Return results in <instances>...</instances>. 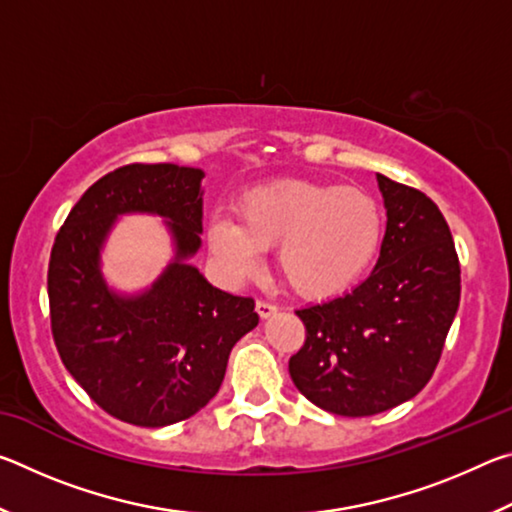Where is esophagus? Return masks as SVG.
Instances as JSON below:
<instances>
[{"label": "esophagus", "instance_id": "esophagus-1", "mask_svg": "<svg viewBox=\"0 0 512 512\" xmlns=\"http://www.w3.org/2000/svg\"><path fill=\"white\" fill-rule=\"evenodd\" d=\"M255 309H257L259 318H268V316H273L275 311H277V307L273 305V302H268V300H257L255 302Z\"/></svg>", "mask_w": 512, "mask_h": 512}]
</instances>
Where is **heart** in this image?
<instances>
[{
    "instance_id": "heart-1",
    "label": "heart",
    "mask_w": 512,
    "mask_h": 512,
    "mask_svg": "<svg viewBox=\"0 0 512 512\" xmlns=\"http://www.w3.org/2000/svg\"><path fill=\"white\" fill-rule=\"evenodd\" d=\"M384 237V212L361 187L275 180L237 203V221L214 219L210 246L237 271L275 248V271L300 298L323 300L368 271Z\"/></svg>"
}]
</instances>
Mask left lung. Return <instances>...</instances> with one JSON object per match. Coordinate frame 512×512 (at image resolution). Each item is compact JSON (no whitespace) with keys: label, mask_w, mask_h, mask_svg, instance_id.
<instances>
[{"label":"left lung","mask_w":512,"mask_h":512,"mask_svg":"<svg viewBox=\"0 0 512 512\" xmlns=\"http://www.w3.org/2000/svg\"><path fill=\"white\" fill-rule=\"evenodd\" d=\"M386 235L357 289L298 309L305 345L289 359L320 409L363 418L418 395L436 370L461 300V264L443 212L420 189L377 173Z\"/></svg>","instance_id":"obj_1"}]
</instances>
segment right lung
Returning a JSON list of instances; mask_svg holds the SVG:
<instances>
[{
    "instance_id": "1",
    "label": "right lung",
    "mask_w": 512,
    "mask_h": 512,
    "mask_svg": "<svg viewBox=\"0 0 512 512\" xmlns=\"http://www.w3.org/2000/svg\"><path fill=\"white\" fill-rule=\"evenodd\" d=\"M178 164H124L99 178L60 225L49 257L56 350L103 411L135 427L187 420L219 393L230 350L259 323L255 300L214 289L183 259L201 246V180ZM124 211L167 215L179 257L140 299L112 297L98 246Z\"/></svg>"
}]
</instances>
